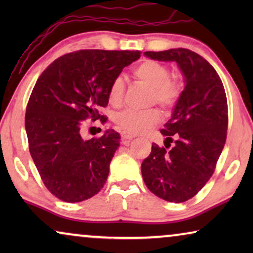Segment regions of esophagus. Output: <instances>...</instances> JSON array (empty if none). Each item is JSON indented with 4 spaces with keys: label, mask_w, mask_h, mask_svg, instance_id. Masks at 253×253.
<instances>
[{
    "label": "esophagus",
    "mask_w": 253,
    "mask_h": 253,
    "mask_svg": "<svg viewBox=\"0 0 253 253\" xmlns=\"http://www.w3.org/2000/svg\"><path fill=\"white\" fill-rule=\"evenodd\" d=\"M121 136H122V139L123 140H131V139H133V138H134L133 134L127 133V132H126V131H123Z\"/></svg>",
    "instance_id": "obj_1"
}]
</instances>
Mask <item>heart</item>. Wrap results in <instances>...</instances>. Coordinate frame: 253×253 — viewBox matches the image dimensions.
I'll use <instances>...</instances> for the list:
<instances>
[{
    "mask_svg": "<svg viewBox=\"0 0 253 253\" xmlns=\"http://www.w3.org/2000/svg\"><path fill=\"white\" fill-rule=\"evenodd\" d=\"M132 74L138 81L152 88L151 101L169 108L177 101L181 94L182 85L177 79L170 77V70L158 61L145 60L133 68ZM124 89L123 78L117 76L112 81L108 88V101L110 105L119 106L122 102ZM161 119L157 109L133 110L127 109L117 114L115 122L127 133H141L151 129Z\"/></svg>",
    "mask_w": 253,
    "mask_h": 253,
    "instance_id": "b5f03b06",
    "label": "heart"
}]
</instances>
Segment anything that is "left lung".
I'll return each mask as SVG.
<instances>
[{"label": "left lung", "instance_id": "8db88e82", "mask_svg": "<svg viewBox=\"0 0 253 253\" xmlns=\"http://www.w3.org/2000/svg\"><path fill=\"white\" fill-rule=\"evenodd\" d=\"M144 55L175 62L184 78V89L161 130L166 148L172 141L174 145L167 151L153 144L141 164V175L151 192L167 202L183 203L206 184L223 150L228 127L226 92L215 69L195 51L172 48Z\"/></svg>", "mask_w": 253, "mask_h": 253}]
</instances>
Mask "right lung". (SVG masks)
Returning <instances> with one entry per match:
<instances>
[{
	"mask_svg": "<svg viewBox=\"0 0 253 253\" xmlns=\"http://www.w3.org/2000/svg\"><path fill=\"white\" fill-rule=\"evenodd\" d=\"M140 57L139 50L87 49L65 54L44 70L26 107L31 157L46 188L58 199L79 203L103 188L120 133L107 130L84 140L83 121L100 119L112 81Z\"/></svg>",
	"mask_w": 253,
	"mask_h": 253,
	"instance_id": "1",
	"label": "right lung"
}]
</instances>
